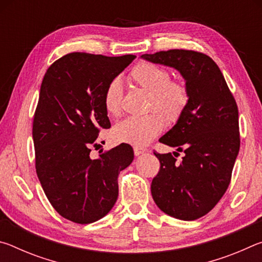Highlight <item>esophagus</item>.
<instances>
[{
  "mask_svg": "<svg viewBox=\"0 0 262 262\" xmlns=\"http://www.w3.org/2000/svg\"><path fill=\"white\" fill-rule=\"evenodd\" d=\"M145 151H147V149H145V148H142V147H134V154H135V156H140V155L144 154Z\"/></svg>",
  "mask_w": 262,
  "mask_h": 262,
  "instance_id": "1",
  "label": "esophagus"
}]
</instances>
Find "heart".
I'll use <instances>...</instances> for the list:
<instances>
[{
	"label": "heart",
	"mask_w": 262,
	"mask_h": 262,
	"mask_svg": "<svg viewBox=\"0 0 262 262\" xmlns=\"http://www.w3.org/2000/svg\"><path fill=\"white\" fill-rule=\"evenodd\" d=\"M130 78L137 86L149 92L148 110L157 108L168 122L179 120L189 101L187 88L184 83L172 81L166 69L151 62H141L135 66ZM122 98L121 81L114 78L108 83L104 95L106 112L112 117H119L122 111ZM162 116L154 111L142 117L127 118L113 128V139L134 147L147 145L164 129L165 119Z\"/></svg>",
	"instance_id": "b5f03b06"
}]
</instances>
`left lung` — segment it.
<instances>
[{"label":"left lung","instance_id":"obj_1","mask_svg":"<svg viewBox=\"0 0 262 262\" xmlns=\"http://www.w3.org/2000/svg\"><path fill=\"white\" fill-rule=\"evenodd\" d=\"M141 59L178 70L189 95L183 115L159 139L184 157L178 162L171 152H154L161 170L152 179V199L168 216L198 220L217 205L231 180L241 147L236 100L219 66L203 53L170 50Z\"/></svg>","mask_w":262,"mask_h":262}]
</instances>
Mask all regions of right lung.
Returning a JSON list of instances; mask_svg holds the SVG:
<instances>
[{"label":"right lung","mask_w":262,"mask_h":262,"mask_svg":"<svg viewBox=\"0 0 262 262\" xmlns=\"http://www.w3.org/2000/svg\"><path fill=\"white\" fill-rule=\"evenodd\" d=\"M135 57L70 53L43 76L32 128L35 170L53 208L75 223L108 214L118 199V176L134 159L125 143L97 159L90 151L100 128L111 127L106 88Z\"/></svg>","instance_id":"obj_1"}]
</instances>
